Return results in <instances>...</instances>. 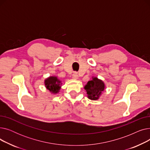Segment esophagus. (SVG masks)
<instances>
[{"label": "esophagus", "mask_w": 150, "mask_h": 150, "mask_svg": "<svg viewBox=\"0 0 150 150\" xmlns=\"http://www.w3.org/2000/svg\"><path fill=\"white\" fill-rule=\"evenodd\" d=\"M72 78H74V79H78V74L77 72H75L73 74H72Z\"/></svg>", "instance_id": "1"}]
</instances>
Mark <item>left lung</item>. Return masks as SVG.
I'll return each mask as SVG.
<instances>
[{
  "label": "left lung",
  "instance_id": "obj_1",
  "mask_svg": "<svg viewBox=\"0 0 150 150\" xmlns=\"http://www.w3.org/2000/svg\"><path fill=\"white\" fill-rule=\"evenodd\" d=\"M84 89L87 92L88 97L89 99L96 100L98 99L101 92L104 91L105 84L101 80L95 77L88 82L84 86Z\"/></svg>",
  "mask_w": 150,
  "mask_h": 150
}]
</instances>
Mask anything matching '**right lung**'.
Instances as JSON below:
<instances>
[{
  "label": "right lung",
  "mask_w": 150,
  "mask_h": 150,
  "mask_svg": "<svg viewBox=\"0 0 150 150\" xmlns=\"http://www.w3.org/2000/svg\"><path fill=\"white\" fill-rule=\"evenodd\" d=\"M61 81L57 76H50L45 80V87L52 93H58L61 88Z\"/></svg>",
  "instance_id": "obj_1"
}]
</instances>
